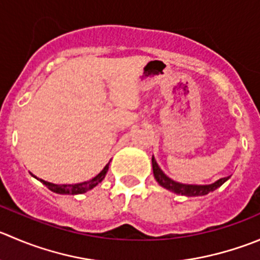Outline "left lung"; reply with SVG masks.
Wrapping results in <instances>:
<instances>
[{
    "mask_svg": "<svg viewBox=\"0 0 260 260\" xmlns=\"http://www.w3.org/2000/svg\"><path fill=\"white\" fill-rule=\"evenodd\" d=\"M152 169H153V176L157 180V183L160 184L164 188L169 189V190L174 191L176 194H181V196H188V197H196V196H205L208 194L210 191L215 190L218 186L222 185L226 180H228L230 176L228 178H222L220 180H217L216 183L210 184V185H191V184H181L176 183V181L171 180L170 178L165 175L162 173L160 168H158L157 162L155 161V158L152 157Z\"/></svg>",
    "mask_w": 260,
    "mask_h": 260,
    "instance_id": "obj_1",
    "label": "left lung"
}]
</instances>
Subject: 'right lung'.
<instances>
[{
  "mask_svg": "<svg viewBox=\"0 0 260 260\" xmlns=\"http://www.w3.org/2000/svg\"><path fill=\"white\" fill-rule=\"evenodd\" d=\"M108 168H109V164H108V165H105V168L103 169V170L100 171V173L98 174L95 178H92L91 180H87V181H84V183H79V184H69V185H67V184H62V185H58V184L49 183V181H45V180H43V179H39V180L42 181V183L44 184V185L47 186L49 190L54 191V193H58V194H82V193H85V191L92 189L94 186H96L98 184H99L100 181H102L103 179L105 178V174H107ZM35 178H37V176H35Z\"/></svg>",
  "mask_w": 260,
  "mask_h": 260,
  "instance_id": "1",
  "label": "right lung"
}]
</instances>
